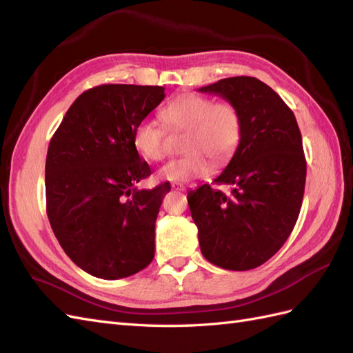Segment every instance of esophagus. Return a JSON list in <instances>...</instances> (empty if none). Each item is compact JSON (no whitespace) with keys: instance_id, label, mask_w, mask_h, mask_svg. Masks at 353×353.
Masks as SVG:
<instances>
[{"instance_id":"1","label":"esophagus","mask_w":353,"mask_h":353,"mask_svg":"<svg viewBox=\"0 0 353 353\" xmlns=\"http://www.w3.org/2000/svg\"><path fill=\"white\" fill-rule=\"evenodd\" d=\"M172 190H176V191H185L187 188H185L184 185H181V184H172Z\"/></svg>"}]
</instances>
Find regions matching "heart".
Returning a JSON list of instances; mask_svg holds the SVG:
<instances>
[{
	"label": "heart",
	"mask_w": 353,
	"mask_h": 353,
	"mask_svg": "<svg viewBox=\"0 0 353 353\" xmlns=\"http://www.w3.org/2000/svg\"><path fill=\"white\" fill-rule=\"evenodd\" d=\"M170 130L185 131L183 157L170 160L159 170V178L170 183H188L205 175L210 161L221 165L237 150L243 134L240 110L230 101H213L193 92L181 94L160 112ZM165 130L154 119H143L135 126L132 143L135 150L147 160H162Z\"/></svg>",
	"instance_id": "1"
}]
</instances>
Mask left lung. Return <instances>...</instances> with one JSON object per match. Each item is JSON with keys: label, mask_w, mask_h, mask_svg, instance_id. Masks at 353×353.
Instances as JSON below:
<instances>
[{"label": "left lung", "mask_w": 353, "mask_h": 353, "mask_svg": "<svg viewBox=\"0 0 353 353\" xmlns=\"http://www.w3.org/2000/svg\"><path fill=\"white\" fill-rule=\"evenodd\" d=\"M241 113L236 153L209 184L190 191L188 206L199 228L200 249L230 271L258 268L281 249L302 208L306 160L292 109L271 87L252 77H234L201 87Z\"/></svg>", "instance_id": "left-lung-1"}]
</instances>
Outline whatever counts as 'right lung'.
Instances as JSON below:
<instances>
[{"label":"right lung","instance_id":"add662e5","mask_svg":"<svg viewBox=\"0 0 353 353\" xmlns=\"http://www.w3.org/2000/svg\"><path fill=\"white\" fill-rule=\"evenodd\" d=\"M163 99V87L99 85L73 101L50 141V225L69 258L97 279H125L154 258V223L170 187H135L152 170L132 137Z\"/></svg>","mask_w":353,"mask_h":353}]
</instances>
